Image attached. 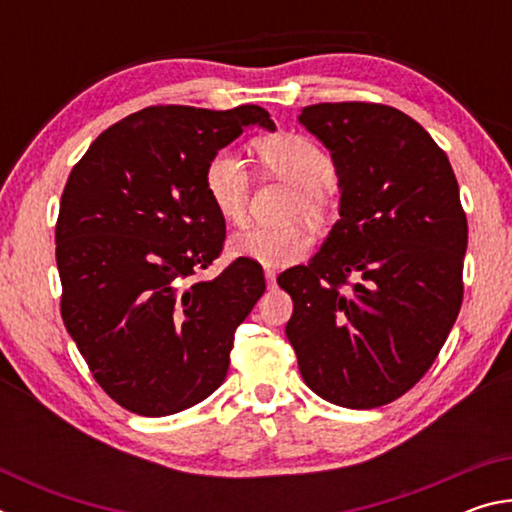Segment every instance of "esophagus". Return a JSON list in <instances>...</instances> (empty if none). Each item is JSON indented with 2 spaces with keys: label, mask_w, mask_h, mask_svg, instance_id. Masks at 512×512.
I'll return each instance as SVG.
<instances>
[{
  "label": "esophagus",
  "mask_w": 512,
  "mask_h": 512,
  "mask_svg": "<svg viewBox=\"0 0 512 512\" xmlns=\"http://www.w3.org/2000/svg\"><path fill=\"white\" fill-rule=\"evenodd\" d=\"M264 275H266L268 287H275V271H273V268H264Z\"/></svg>",
  "instance_id": "1"
}]
</instances>
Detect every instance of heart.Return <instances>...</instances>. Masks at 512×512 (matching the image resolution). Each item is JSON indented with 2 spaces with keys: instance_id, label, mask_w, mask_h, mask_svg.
Here are the masks:
<instances>
[{
  "instance_id": "heart-1",
  "label": "heart",
  "mask_w": 512,
  "mask_h": 512,
  "mask_svg": "<svg viewBox=\"0 0 512 512\" xmlns=\"http://www.w3.org/2000/svg\"><path fill=\"white\" fill-rule=\"evenodd\" d=\"M257 158L273 176L287 180L298 189L293 210L309 219H320L329 207V189L334 180V162L329 155L302 135H275L257 142ZM205 192L214 210L228 223L246 219L250 201V173L241 155L221 149L205 167ZM311 239L302 228H266L248 225L228 241L230 257L248 259L268 268H282L300 262L309 253Z\"/></svg>"
}]
</instances>
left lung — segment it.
Returning a JSON list of instances; mask_svg holds the SVG:
<instances>
[{
    "mask_svg": "<svg viewBox=\"0 0 512 512\" xmlns=\"http://www.w3.org/2000/svg\"><path fill=\"white\" fill-rule=\"evenodd\" d=\"M298 121L339 178V216L277 284L305 384L345 409L397 400L436 361L463 302L467 221L445 151L381 103H316Z\"/></svg>",
    "mask_w": 512,
    "mask_h": 512,
    "instance_id": "left-lung-1",
    "label": "left lung"
}]
</instances>
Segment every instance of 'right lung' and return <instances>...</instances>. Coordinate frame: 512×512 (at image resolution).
Here are the masks:
<instances>
[{"mask_svg": "<svg viewBox=\"0 0 512 512\" xmlns=\"http://www.w3.org/2000/svg\"><path fill=\"white\" fill-rule=\"evenodd\" d=\"M248 126L275 131L259 106H151L90 144L67 178L56 223L60 314L94 379L119 406L162 418L223 384L235 329L266 289L262 266L221 253L225 221L205 167Z\"/></svg>", "mask_w": 512, "mask_h": 512, "instance_id": "1", "label": "right lung"}]
</instances>
